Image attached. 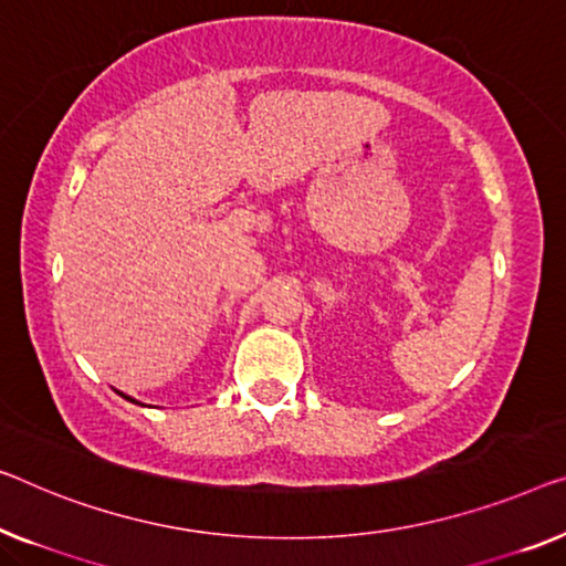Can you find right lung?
Here are the masks:
<instances>
[{
    "instance_id": "obj_1",
    "label": "right lung",
    "mask_w": 566,
    "mask_h": 566,
    "mask_svg": "<svg viewBox=\"0 0 566 566\" xmlns=\"http://www.w3.org/2000/svg\"><path fill=\"white\" fill-rule=\"evenodd\" d=\"M119 394H122V391H119ZM122 396H124V399H129V401H134V399H132V396H126V394H122ZM134 403H139V401H134Z\"/></svg>"
}]
</instances>
